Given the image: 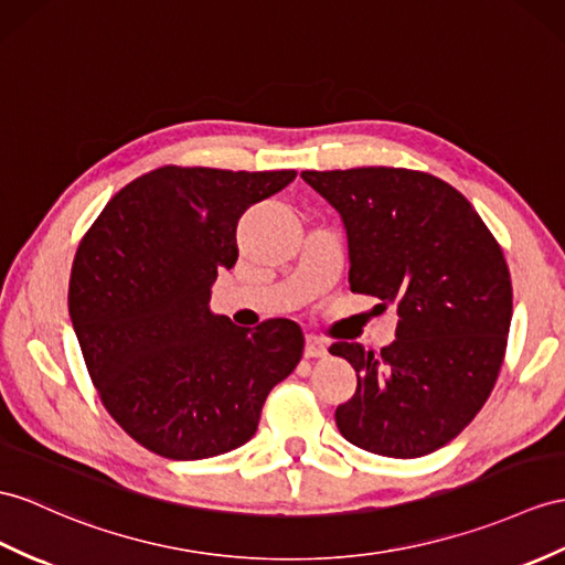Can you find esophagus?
<instances>
[{"label":"esophagus","instance_id":"1","mask_svg":"<svg viewBox=\"0 0 565 565\" xmlns=\"http://www.w3.org/2000/svg\"><path fill=\"white\" fill-rule=\"evenodd\" d=\"M328 354V345L316 335H307V345H305V356L307 360H316V356H326Z\"/></svg>","mask_w":565,"mask_h":565}]
</instances>
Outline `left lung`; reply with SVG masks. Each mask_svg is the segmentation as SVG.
<instances>
[{
    "mask_svg": "<svg viewBox=\"0 0 565 565\" xmlns=\"http://www.w3.org/2000/svg\"><path fill=\"white\" fill-rule=\"evenodd\" d=\"M348 232L350 290L397 307L381 354L335 342L356 391L340 434L386 458H422L475 419L499 379L513 287L499 242L458 189L405 168L301 172Z\"/></svg>",
    "mask_w": 565,
    "mask_h": 565,
    "instance_id": "obj_1",
    "label": "left lung"
}]
</instances>
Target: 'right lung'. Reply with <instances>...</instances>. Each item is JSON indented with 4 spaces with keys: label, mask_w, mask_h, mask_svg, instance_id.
<instances>
[{
    "label": "right lung",
    "mask_w": 565,
    "mask_h": 565,
    "mask_svg": "<svg viewBox=\"0 0 565 565\" xmlns=\"http://www.w3.org/2000/svg\"><path fill=\"white\" fill-rule=\"evenodd\" d=\"M295 177L164 164L115 194L78 244L68 316L88 374L113 419L162 458L244 446L301 360L295 321L249 330L209 307L217 270L237 260L242 213Z\"/></svg>",
    "instance_id": "obj_1"
}]
</instances>
